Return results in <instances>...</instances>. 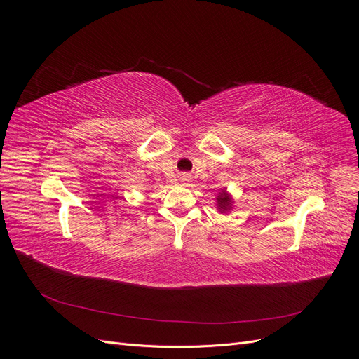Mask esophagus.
Segmentation results:
<instances>
[{
  "instance_id": "34e87169",
  "label": "esophagus",
  "mask_w": 359,
  "mask_h": 359,
  "mask_svg": "<svg viewBox=\"0 0 359 359\" xmlns=\"http://www.w3.org/2000/svg\"><path fill=\"white\" fill-rule=\"evenodd\" d=\"M182 180H183V182H189V176H183Z\"/></svg>"
}]
</instances>
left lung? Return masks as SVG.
<instances>
[{
    "label": "left lung",
    "instance_id": "left-lung-1",
    "mask_svg": "<svg viewBox=\"0 0 359 359\" xmlns=\"http://www.w3.org/2000/svg\"><path fill=\"white\" fill-rule=\"evenodd\" d=\"M217 206H218V211L221 214L224 212H229L231 208H233V199H231V195L225 191V189H221V192L218 194L217 196Z\"/></svg>",
    "mask_w": 359,
    "mask_h": 359
}]
</instances>
